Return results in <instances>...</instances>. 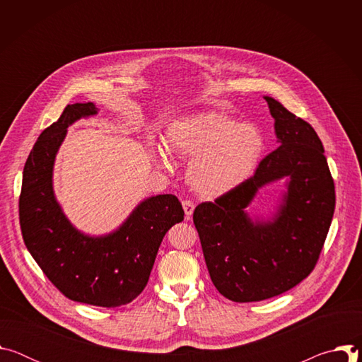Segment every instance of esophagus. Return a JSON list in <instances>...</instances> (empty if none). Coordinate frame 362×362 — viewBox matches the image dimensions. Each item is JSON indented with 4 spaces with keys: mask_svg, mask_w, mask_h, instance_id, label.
<instances>
[{
    "mask_svg": "<svg viewBox=\"0 0 362 362\" xmlns=\"http://www.w3.org/2000/svg\"><path fill=\"white\" fill-rule=\"evenodd\" d=\"M182 206H183V211H185L186 219H190V216L193 215V211H194L193 202H190V200H183V202H182Z\"/></svg>",
    "mask_w": 362,
    "mask_h": 362,
    "instance_id": "1",
    "label": "esophagus"
}]
</instances>
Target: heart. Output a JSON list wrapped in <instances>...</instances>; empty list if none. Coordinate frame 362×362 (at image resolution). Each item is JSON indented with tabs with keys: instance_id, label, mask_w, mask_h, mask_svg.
I'll return each mask as SVG.
<instances>
[{
	"instance_id": "obj_1",
	"label": "heart",
	"mask_w": 362,
	"mask_h": 362,
	"mask_svg": "<svg viewBox=\"0 0 362 362\" xmlns=\"http://www.w3.org/2000/svg\"><path fill=\"white\" fill-rule=\"evenodd\" d=\"M165 146L150 147L151 162L160 169L173 168L170 154L190 159L186 169L189 186L200 196H223L255 172L265 148L256 124L235 122L219 112H196L173 120L165 132Z\"/></svg>"
}]
</instances>
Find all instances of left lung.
Here are the masks:
<instances>
[{
    "label": "left lung",
    "instance_id": "left-lung-1",
    "mask_svg": "<svg viewBox=\"0 0 362 362\" xmlns=\"http://www.w3.org/2000/svg\"><path fill=\"white\" fill-rule=\"evenodd\" d=\"M279 147L253 177L196 206L193 222L211 279L233 302H256L296 286L314 269L335 209V186L313 126L264 95ZM286 179L269 216H250L259 188Z\"/></svg>",
    "mask_w": 362,
    "mask_h": 362
}]
</instances>
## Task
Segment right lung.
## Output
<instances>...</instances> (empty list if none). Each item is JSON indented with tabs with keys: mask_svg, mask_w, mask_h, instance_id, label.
Listing matches in <instances>:
<instances>
[{
	"mask_svg": "<svg viewBox=\"0 0 362 362\" xmlns=\"http://www.w3.org/2000/svg\"><path fill=\"white\" fill-rule=\"evenodd\" d=\"M97 113L91 101L69 105L40 134L23 172L20 225L34 261L69 299L116 308L141 293L166 232L185 212L176 196L156 194L106 235H87L70 222L54 193V163L67 129Z\"/></svg>",
	"mask_w": 362,
	"mask_h": 362,
	"instance_id": "right-lung-1",
	"label": "right lung"
}]
</instances>
